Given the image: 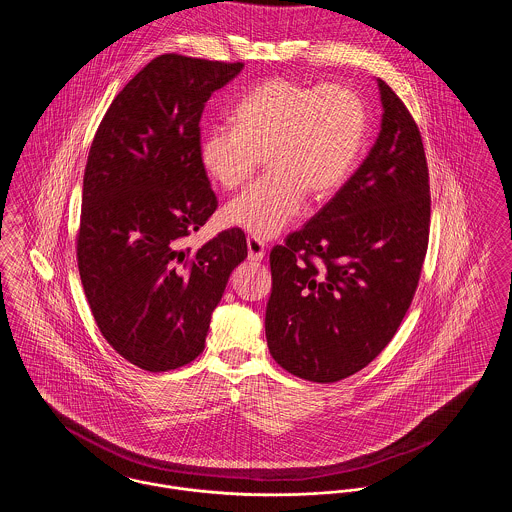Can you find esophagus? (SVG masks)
<instances>
[{"mask_svg": "<svg viewBox=\"0 0 512 512\" xmlns=\"http://www.w3.org/2000/svg\"><path fill=\"white\" fill-rule=\"evenodd\" d=\"M265 243L257 237H247V257L249 261H263L265 257Z\"/></svg>", "mask_w": 512, "mask_h": 512, "instance_id": "1", "label": "esophagus"}]
</instances>
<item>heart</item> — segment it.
<instances>
[{"label": "heart", "mask_w": 512, "mask_h": 512, "mask_svg": "<svg viewBox=\"0 0 512 512\" xmlns=\"http://www.w3.org/2000/svg\"><path fill=\"white\" fill-rule=\"evenodd\" d=\"M234 118L236 126L202 132L198 158L214 183L234 191L267 156L271 175L224 208L228 224L257 239L286 230L302 214L306 193L329 197L345 183L366 126L364 105L351 87L288 78L257 85Z\"/></svg>", "instance_id": "b5f03b06"}]
</instances>
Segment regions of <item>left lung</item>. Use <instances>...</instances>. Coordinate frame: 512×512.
I'll use <instances>...</instances> for the list:
<instances>
[{
	"label": "left lung",
	"instance_id": "8db88e82",
	"mask_svg": "<svg viewBox=\"0 0 512 512\" xmlns=\"http://www.w3.org/2000/svg\"><path fill=\"white\" fill-rule=\"evenodd\" d=\"M380 134L353 177L271 251L265 333L290 374L353 376L386 349L415 296L429 245L431 187L417 122L378 79Z\"/></svg>",
	"mask_w": 512,
	"mask_h": 512
}]
</instances>
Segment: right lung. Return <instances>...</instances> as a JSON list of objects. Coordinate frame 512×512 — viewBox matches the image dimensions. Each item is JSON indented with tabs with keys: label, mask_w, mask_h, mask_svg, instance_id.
Instances as JSON below:
<instances>
[{
	"label": "right lung",
	"mask_w": 512,
	"mask_h": 512,
	"mask_svg": "<svg viewBox=\"0 0 512 512\" xmlns=\"http://www.w3.org/2000/svg\"><path fill=\"white\" fill-rule=\"evenodd\" d=\"M241 62L161 54L130 79L101 120L83 175L78 267L107 343L148 372L204 351L210 315L247 257L226 230L183 247L218 200L200 165V117Z\"/></svg>",
	"instance_id": "add662e5"
}]
</instances>
